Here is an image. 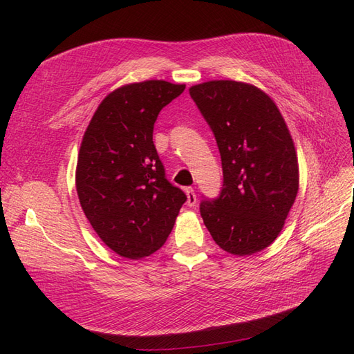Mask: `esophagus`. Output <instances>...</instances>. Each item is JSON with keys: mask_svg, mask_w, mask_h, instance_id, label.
Returning <instances> with one entry per match:
<instances>
[{"mask_svg": "<svg viewBox=\"0 0 354 354\" xmlns=\"http://www.w3.org/2000/svg\"><path fill=\"white\" fill-rule=\"evenodd\" d=\"M186 195H187V205L189 207H195L196 205V194L192 187L186 189Z\"/></svg>", "mask_w": 354, "mask_h": 354, "instance_id": "1", "label": "esophagus"}]
</instances>
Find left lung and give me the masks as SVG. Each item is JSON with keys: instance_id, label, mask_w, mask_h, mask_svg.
Segmentation results:
<instances>
[{"instance_id": "1", "label": "left lung", "mask_w": 354, "mask_h": 354, "mask_svg": "<svg viewBox=\"0 0 354 354\" xmlns=\"http://www.w3.org/2000/svg\"><path fill=\"white\" fill-rule=\"evenodd\" d=\"M216 137L223 187L201 202L216 243L233 255L267 248L281 233L298 192L292 137L274 102L238 81H208L189 90Z\"/></svg>"}]
</instances>
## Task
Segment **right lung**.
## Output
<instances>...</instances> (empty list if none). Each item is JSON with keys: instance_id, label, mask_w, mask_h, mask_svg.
<instances>
[{"instance_id": "right-lung-1", "label": "right lung", "mask_w": 354, "mask_h": 354, "mask_svg": "<svg viewBox=\"0 0 354 354\" xmlns=\"http://www.w3.org/2000/svg\"><path fill=\"white\" fill-rule=\"evenodd\" d=\"M185 84L151 80L106 95L82 137L77 192L99 238L125 259L158 251L174 227L187 196L165 177L153 145L160 109Z\"/></svg>"}]
</instances>
